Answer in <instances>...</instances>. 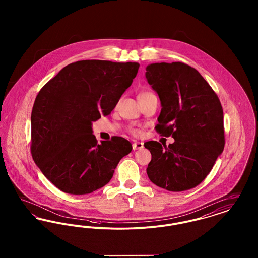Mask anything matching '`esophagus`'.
I'll list each match as a JSON object with an SVG mask.
<instances>
[{
	"mask_svg": "<svg viewBox=\"0 0 258 258\" xmlns=\"http://www.w3.org/2000/svg\"><path fill=\"white\" fill-rule=\"evenodd\" d=\"M144 147V144L142 143V142H135L134 144H133V148H134V150H139V149H142V148Z\"/></svg>",
	"mask_w": 258,
	"mask_h": 258,
	"instance_id": "34e87169",
	"label": "esophagus"
}]
</instances>
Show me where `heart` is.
Instances as JSON below:
<instances>
[{
    "label": "heart",
    "mask_w": 258,
    "mask_h": 258,
    "mask_svg": "<svg viewBox=\"0 0 258 258\" xmlns=\"http://www.w3.org/2000/svg\"><path fill=\"white\" fill-rule=\"evenodd\" d=\"M149 94H151L150 92H141L137 98H141V97H144V96H147ZM130 132L134 135H139L141 134V130L139 127H132L130 128Z\"/></svg>",
    "instance_id": "heart-1"
}]
</instances>
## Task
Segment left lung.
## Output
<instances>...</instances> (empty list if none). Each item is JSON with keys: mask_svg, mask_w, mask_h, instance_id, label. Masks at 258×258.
<instances>
[{"mask_svg": "<svg viewBox=\"0 0 258 258\" xmlns=\"http://www.w3.org/2000/svg\"><path fill=\"white\" fill-rule=\"evenodd\" d=\"M146 71L162 107L156 131L175 139L168 146L144 143L152 154L148 177L169 191L194 188L207 177L224 148L221 101L201 74L186 63L156 62Z\"/></svg>", "mask_w": 258, "mask_h": 258, "instance_id": "left-lung-1", "label": "left lung"}]
</instances>
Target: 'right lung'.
Masks as SVG:
<instances>
[{
	"label": "right lung",
	"mask_w": 258,
	"mask_h": 258,
	"mask_svg": "<svg viewBox=\"0 0 258 258\" xmlns=\"http://www.w3.org/2000/svg\"><path fill=\"white\" fill-rule=\"evenodd\" d=\"M138 62L83 60L68 64L40 89L31 115V153L60 190L88 195L107 184L133 146L120 136L98 144L92 122L114 109Z\"/></svg>",
	"instance_id": "right-lung-1"
}]
</instances>
